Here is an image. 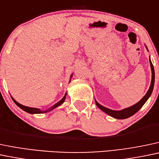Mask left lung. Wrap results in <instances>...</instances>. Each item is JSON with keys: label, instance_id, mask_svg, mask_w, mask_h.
Wrapping results in <instances>:
<instances>
[{"label": "left lung", "instance_id": "1", "mask_svg": "<svg viewBox=\"0 0 159 159\" xmlns=\"http://www.w3.org/2000/svg\"><path fill=\"white\" fill-rule=\"evenodd\" d=\"M147 48V47H146ZM149 61H150V66H151V69H152V81H151V85L149 87V89L147 91L146 94L140 100L138 103L134 104L133 106L129 107L126 108V109H123L122 110H110L109 108H107L105 107L102 106V105L98 103V102L95 101V103H96V105L100 108L101 110H103V112L107 113V114L110 115V116L113 118H116V119H126V118H129V116L134 115L136 112H138L139 110L142 108V107L145 104V103L147 101V100L149 98V97L151 96L152 93L153 88H154V84H155V70L154 67H153L151 59L149 58Z\"/></svg>", "mask_w": 159, "mask_h": 159}]
</instances>
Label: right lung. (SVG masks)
<instances>
[{"instance_id":"add662e5","label":"right lung","mask_w":159,"mask_h":159,"mask_svg":"<svg viewBox=\"0 0 159 159\" xmlns=\"http://www.w3.org/2000/svg\"><path fill=\"white\" fill-rule=\"evenodd\" d=\"M71 77H72V75H71ZM66 94H67V93H66V94H65V96L63 97L62 99H61V101H60L59 102H58L57 103H56V104H55V105H53L52 107H51L49 108V109H47V110H43V111H42V110H40V109H38V108L29 107L23 106V105L20 104V103H18V102H16V101H15V100L13 99L12 97H11V98H12V100L13 101V102H14V103H16V104L17 105V106L19 107L20 108H21V109L24 110V111L27 112V113H32V114H34V113H46V112L51 111V110H52L53 109H55V108L57 107L60 106V105H61V103H64L65 100H66Z\"/></svg>"}]
</instances>
